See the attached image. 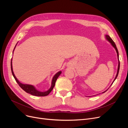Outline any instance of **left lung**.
<instances>
[{
	"label": "left lung",
	"instance_id": "left-lung-1",
	"mask_svg": "<svg viewBox=\"0 0 128 128\" xmlns=\"http://www.w3.org/2000/svg\"><path fill=\"white\" fill-rule=\"evenodd\" d=\"M106 39L108 40V41L110 42V44H112V45L114 47V48H115V49H116V52H117V56H118V70H117V75H116V77H115V79H114V82H114V81H115V79L117 78V76H118V73H119V68H120V61H119V53H118V49H117V47H116V44H115V42H114V41L113 40H112V39L108 36V35H106ZM113 82L112 83V84H113ZM112 84H111V86H112ZM108 90V89H107ZM107 90H106L105 91H104V92H103V93H104V92H105Z\"/></svg>",
	"mask_w": 128,
	"mask_h": 128
}]
</instances>
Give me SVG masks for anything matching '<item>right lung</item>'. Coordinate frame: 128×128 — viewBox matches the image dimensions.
<instances>
[{"mask_svg": "<svg viewBox=\"0 0 128 128\" xmlns=\"http://www.w3.org/2000/svg\"><path fill=\"white\" fill-rule=\"evenodd\" d=\"M11 72H12V74L14 77L16 81V82L18 83V84L19 85V86L21 87V88L24 90L26 92L32 95V96H48L49 94L51 92V91L53 90L54 86H55L56 84V80L58 79V76L60 75L61 74V72H57L56 74L54 76V77H53L52 80V84H51V88L48 90L46 91H44V92H42L37 90L34 86L32 85H30V84H22L20 82H19L18 81V80L17 79V78H16V77L15 76L14 73H13V70H12V59H11Z\"/></svg>", "mask_w": 128, "mask_h": 128, "instance_id": "obj_1", "label": "right lung"}]
</instances>
